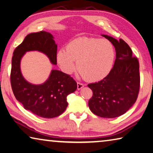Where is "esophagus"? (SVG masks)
<instances>
[{
	"mask_svg": "<svg viewBox=\"0 0 153 153\" xmlns=\"http://www.w3.org/2000/svg\"><path fill=\"white\" fill-rule=\"evenodd\" d=\"M84 87V85L82 83H81V82H77V89L80 90L82 88Z\"/></svg>",
	"mask_w": 153,
	"mask_h": 153,
	"instance_id": "esophagus-1",
	"label": "esophagus"
}]
</instances>
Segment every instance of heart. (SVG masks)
Instances as JSON below:
<instances>
[{"instance_id": "b5f03b06", "label": "heart", "mask_w": 153, "mask_h": 153, "mask_svg": "<svg viewBox=\"0 0 153 153\" xmlns=\"http://www.w3.org/2000/svg\"><path fill=\"white\" fill-rule=\"evenodd\" d=\"M116 50L108 39L82 37L70 42L66 50L61 48L56 59L61 69L71 74L76 68L89 81H98L108 76L113 67Z\"/></svg>"}]
</instances>
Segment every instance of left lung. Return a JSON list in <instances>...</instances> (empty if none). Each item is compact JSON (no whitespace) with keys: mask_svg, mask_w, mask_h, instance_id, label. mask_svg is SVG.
<instances>
[{"mask_svg":"<svg viewBox=\"0 0 153 153\" xmlns=\"http://www.w3.org/2000/svg\"><path fill=\"white\" fill-rule=\"evenodd\" d=\"M101 36L114 45L116 58L105 78L88 85L93 91V97L88 104L91 111L97 116L114 118L124 114L136 102L140 89L139 63L124 40Z\"/></svg>","mask_w":153,"mask_h":153,"instance_id":"1","label":"left lung"}]
</instances>
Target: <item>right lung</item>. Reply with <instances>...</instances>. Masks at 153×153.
<instances>
[{
	"instance_id": "obj_1",
	"label": "right lung",
	"mask_w": 153,
	"mask_h": 153,
	"mask_svg": "<svg viewBox=\"0 0 153 153\" xmlns=\"http://www.w3.org/2000/svg\"><path fill=\"white\" fill-rule=\"evenodd\" d=\"M53 39L44 31L29 34L16 48L12 58L10 83L14 95L26 110L44 118L58 117L66 110L67 96L76 90L77 83L70 75L52 69L44 82L32 84L21 73V61L26 52L38 51L56 65L57 44Z\"/></svg>"
}]
</instances>
